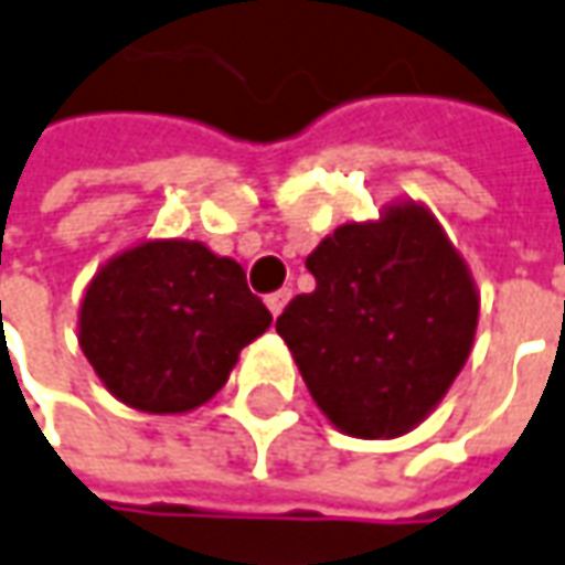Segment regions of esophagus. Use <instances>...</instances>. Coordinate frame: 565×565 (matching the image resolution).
<instances>
[{"instance_id": "esophagus-1", "label": "esophagus", "mask_w": 565, "mask_h": 565, "mask_svg": "<svg viewBox=\"0 0 565 565\" xmlns=\"http://www.w3.org/2000/svg\"><path fill=\"white\" fill-rule=\"evenodd\" d=\"M289 298H291V289H279V291H274V295H267V308H270V313H274V317H279V313H282V308L289 305Z\"/></svg>"}]
</instances>
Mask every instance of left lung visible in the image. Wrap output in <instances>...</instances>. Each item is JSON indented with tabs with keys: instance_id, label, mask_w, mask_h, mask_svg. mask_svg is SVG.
<instances>
[{
	"instance_id": "8db88e82",
	"label": "left lung",
	"mask_w": 565,
	"mask_h": 565,
	"mask_svg": "<svg viewBox=\"0 0 565 565\" xmlns=\"http://www.w3.org/2000/svg\"><path fill=\"white\" fill-rule=\"evenodd\" d=\"M317 289L276 320L317 407L354 438L411 433L463 370L479 295L441 223L414 202L344 223L308 255Z\"/></svg>"
}]
</instances>
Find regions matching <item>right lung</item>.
I'll list each match as a JSON object with an SVG mask.
<instances>
[{
	"instance_id": "right-lung-1",
	"label": "right lung",
	"mask_w": 565,
	"mask_h": 565,
	"mask_svg": "<svg viewBox=\"0 0 565 565\" xmlns=\"http://www.w3.org/2000/svg\"><path fill=\"white\" fill-rule=\"evenodd\" d=\"M270 323L236 260L202 242L154 238L93 276L77 329L86 361L117 401L185 414L221 392L238 351Z\"/></svg>"
}]
</instances>
